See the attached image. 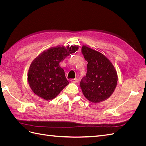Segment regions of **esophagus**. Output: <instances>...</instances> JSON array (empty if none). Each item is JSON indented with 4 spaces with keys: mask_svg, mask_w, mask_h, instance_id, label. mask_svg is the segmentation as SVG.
I'll return each mask as SVG.
<instances>
[{
    "mask_svg": "<svg viewBox=\"0 0 146 146\" xmlns=\"http://www.w3.org/2000/svg\"><path fill=\"white\" fill-rule=\"evenodd\" d=\"M70 81H71L73 83H77L78 82V79L77 78H72L71 80H70Z\"/></svg>",
    "mask_w": 146,
    "mask_h": 146,
    "instance_id": "1",
    "label": "esophagus"
}]
</instances>
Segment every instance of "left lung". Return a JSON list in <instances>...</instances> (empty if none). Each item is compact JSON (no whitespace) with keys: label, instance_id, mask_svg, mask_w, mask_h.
Wrapping results in <instances>:
<instances>
[{"label":"left lung","instance_id":"left-lung-1","mask_svg":"<svg viewBox=\"0 0 146 146\" xmlns=\"http://www.w3.org/2000/svg\"><path fill=\"white\" fill-rule=\"evenodd\" d=\"M82 52L88 63L86 76L80 83L83 95L93 103L108 99L117 83L114 66L104 55L90 47L83 46Z\"/></svg>","mask_w":146,"mask_h":146}]
</instances>
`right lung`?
<instances>
[{
  "mask_svg": "<svg viewBox=\"0 0 146 146\" xmlns=\"http://www.w3.org/2000/svg\"><path fill=\"white\" fill-rule=\"evenodd\" d=\"M78 47L64 46L51 48L44 51L31 64L28 82L35 94L46 100L54 99L69 82L59 63Z\"/></svg>",
  "mask_w": 146,
  "mask_h": 146,
  "instance_id": "add662e5",
  "label": "right lung"
}]
</instances>
